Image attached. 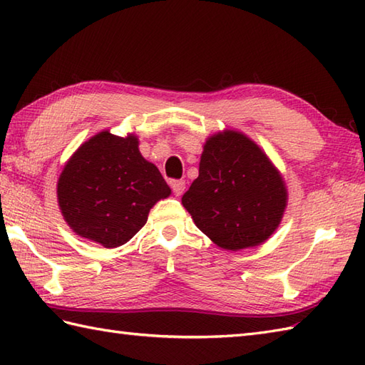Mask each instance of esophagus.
Returning <instances> with one entry per match:
<instances>
[{"instance_id": "obj_1", "label": "esophagus", "mask_w": 365, "mask_h": 365, "mask_svg": "<svg viewBox=\"0 0 365 365\" xmlns=\"http://www.w3.org/2000/svg\"><path fill=\"white\" fill-rule=\"evenodd\" d=\"M170 187H173V191L175 196H182L185 191V182L183 180H173L170 182Z\"/></svg>"}]
</instances>
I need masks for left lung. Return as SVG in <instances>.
<instances>
[{
  "label": "left lung",
  "instance_id": "8db88e82",
  "mask_svg": "<svg viewBox=\"0 0 365 365\" xmlns=\"http://www.w3.org/2000/svg\"><path fill=\"white\" fill-rule=\"evenodd\" d=\"M287 202L281 170L254 139L230 128L205 139L199 175L182 197L197 229L226 251L265 243Z\"/></svg>",
  "mask_w": 365,
  "mask_h": 365
}]
</instances>
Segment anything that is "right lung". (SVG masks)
Here are the masks:
<instances>
[{
  "instance_id": "1",
  "label": "right lung",
  "mask_w": 365,
  "mask_h": 365,
  "mask_svg": "<svg viewBox=\"0 0 365 365\" xmlns=\"http://www.w3.org/2000/svg\"><path fill=\"white\" fill-rule=\"evenodd\" d=\"M56 196L61 215L76 235L113 250L141 230L150 208L169 197L170 188L139 152L136 133L118 136L103 130L67 160Z\"/></svg>"
}]
</instances>
